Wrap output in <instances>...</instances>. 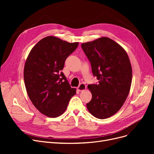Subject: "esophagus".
<instances>
[{"instance_id":"esophagus-1","label":"esophagus","mask_w":154,"mask_h":154,"mask_svg":"<svg viewBox=\"0 0 154 154\" xmlns=\"http://www.w3.org/2000/svg\"><path fill=\"white\" fill-rule=\"evenodd\" d=\"M79 91H83L86 89V85L84 84H80L79 87L77 88Z\"/></svg>"}]
</instances>
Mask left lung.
<instances>
[{"mask_svg":"<svg viewBox=\"0 0 154 154\" xmlns=\"http://www.w3.org/2000/svg\"><path fill=\"white\" fill-rule=\"evenodd\" d=\"M81 46L91 62L94 76L99 80L98 84L88 85L92 97L87 103V109L96 118H109L122 107L130 91V60L122 47L106 37Z\"/></svg>","mask_w":154,"mask_h":154,"instance_id":"left-lung-1","label":"left lung"}]
</instances>
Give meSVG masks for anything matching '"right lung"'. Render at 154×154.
<instances>
[{
	"label": "right lung",
	"mask_w": 154,
	"mask_h": 154,
	"mask_svg": "<svg viewBox=\"0 0 154 154\" xmlns=\"http://www.w3.org/2000/svg\"><path fill=\"white\" fill-rule=\"evenodd\" d=\"M78 45V42L47 36L32 48L27 57L23 78L28 96L35 108L48 117L61 116L76 94L61 70Z\"/></svg>",
	"instance_id": "right-lung-1"
}]
</instances>
